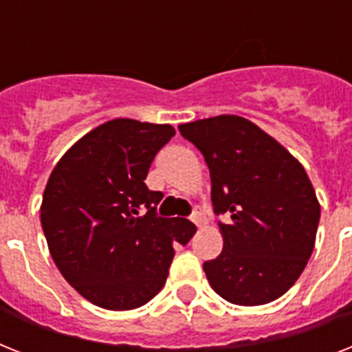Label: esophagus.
Wrapping results in <instances>:
<instances>
[{"mask_svg":"<svg viewBox=\"0 0 352 352\" xmlns=\"http://www.w3.org/2000/svg\"><path fill=\"white\" fill-rule=\"evenodd\" d=\"M190 219H192V223H196L197 226H201V221H203L201 210H199V208H194V212H192V216H190Z\"/></svg>","mask_w":352,"mask_h":352,"instance_id":"esophagus-1","label":"esophagus"}]
</instances>
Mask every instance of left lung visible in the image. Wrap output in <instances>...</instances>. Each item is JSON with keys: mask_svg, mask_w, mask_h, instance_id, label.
Returning <instances> with one entry per match:
<instances>
[{"mask_svg": "<svg viewBox=\"0 0 352 352\" xmlns=\"http://www.w3.org/2000/svg\"><path fill=\"white\" fill-rule=\"evenodd\" d=\"M210 170L223 252L205 261L212 289L237 306H261L289 289L315 246L320 205L306 170L254 122L235 115L178 126Z\"/></svg>", "mask_w": 352, "mask_h": 352, "instance_id": "left-lung-1", "label": "left lung"}]
</instances>
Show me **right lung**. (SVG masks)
<instances>
[{
  "mask_svg": "<svg viewBox=\"0 0 352 352\" xmlns=\"http://www.w3.org/2000/svg\"><path fill=\"white\" fill-rule=\"evenodd\" d=\"M174 135L169 124L115 118L82 136L52 170L41 205L46 243L69 286L95 306L147 304L169 275L173 246L196 232L188 219L160 217L164 194L144 182Z\"/></svg>",
  "mask_w": 352,
  "mask_h": 352,
  "instance_id": "obj_1",
  "label": "right lung"
}]
</instances>
